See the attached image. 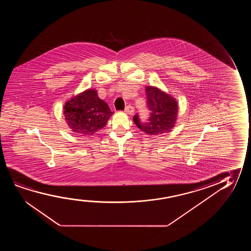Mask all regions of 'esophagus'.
<instances>
[{
	"label": "esophagus",
	"instance_id": "1",
	"mask_svg": "<svg viewBox=\"0 0 251 251\" xmlns=\"http://www.w3.org/2000/svg\"><path fill=\"white\" fill-rule=\"evenodd\" d=\"M124 111H125L126 113L128 114V115H133L134 112V107L131 106V105H127V106L125 107Z\"/></svg>",
	"mask_w": 251,
	"mask_h": 251
}]
</instances>
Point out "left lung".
Returning a JSON list of instances; mask_svg holds the SVG:
<instances>
[{
  "label": "left lung",
  "mask_w": 251,
  "mask_h": 251,
  "mask_svg": "<svg viewBox=\"0 0 251 251\" xmlns=\"http://www.w3.org/2000/svg\"><path fill=\"white\" fill-rule=\"evenodd\" d=\"M146 94L151 112L150 117L148 123L142 124L139 116L135 115L133 118L134 124L148 135H159L171 132L175 127L178 117V104L175 98L153 86H146Z\"/></svg>",
  "instance_id": "1"
}]
</instances>
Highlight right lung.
I'll return each mask as SVG.
<instances>
[{
    "label": "right lung",
    "instance_id": "obj_1",
    "mask_svg": "<svg viewBox=\"0 0 251 251\" xmlns=\"http://www.w3.org/2000/svg\"><path fill=\"white\" fill-rule=\"evenodd\" d=\"M63 114L72 132L80 136H91L106 125L114 112L100 100L96 90L89 88L67 101Z\"/></svg>",
    "mask_w": 251,
    "mask_h": 251
}]
</instances>
